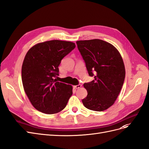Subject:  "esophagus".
<instances>
[{
  "label": "esophagus",
  "mask_w": 149,
  "mask_h": 149,
  "mask_svg": "<svg viewBox=\"0 0 149 149\" xmlns=\"http://www.w3.org/2000/svg\"><path fill=\"white\" fill-rule=\"evenodd\" d=\"M81 87H82V85H81V84H79V85H77V86H74V88H76V89H77V88H80Z\"/></svg>",
  "instance_id": "obj_1"
}]
</instances>
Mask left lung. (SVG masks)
Listing matches in <instances>:
<instances>
[{"label":"left lung","mask_w":149,"mask_h":149,"mask_svg":"<svg viewBox=\"0 0 149 149\" xmlns=\"http://www.w3.org/2000/svg\"><path fill=\"white\" fill-rule=\"evenodd\" d=\"M88 75L94 80L85 83L87 109L101 112L112 106L124 84L125 70L120 53L113 45L100 39L76 42Z\"/></svg>","instance_id":"8db88e82"}]
</instances>
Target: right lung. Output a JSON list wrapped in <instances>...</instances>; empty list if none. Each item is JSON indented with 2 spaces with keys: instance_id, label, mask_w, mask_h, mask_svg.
I'll return each mask as SVG.
<instances>
[{
  "instance_id": "1",
  "label": "right lung",
  "mask_w": 149,
  "mask_h": 149,
  "mask_svg": "<svg viewBox=\"0 0 149 149\" xmlns=\"http://www.w3.org/2000/svg\"><path fill=\"white\" fill-rule=\"evenodd\" d=\"M75 47L73 42L54 40L35 45L25 55L22 67L23 86L29 100L39 111L53 114L67 105L72 87L55 78L62 59Z\"/></svg>"
}]
</instances>
